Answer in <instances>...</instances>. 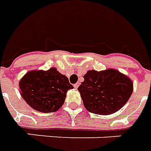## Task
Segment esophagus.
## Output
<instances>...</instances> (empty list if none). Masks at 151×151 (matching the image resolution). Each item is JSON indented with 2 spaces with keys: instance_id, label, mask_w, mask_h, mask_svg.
<instances>
[{
  "instance_id": "esophagus-1",
  "label": "esophagus",
  "mask_w": 151,
  "mask_h": 151,
  "mask_svg": "<svg viewBox=\"0 0 151 151\" xmlns=\"http://www.w3.org/2000/svg\"><path fill=\"white\" fill-rule=\"evenodd\" d=\"M78 86H79V83H75L74 85H73V87H74L75 88H78Z\"/></svg>"
}]
</instances>
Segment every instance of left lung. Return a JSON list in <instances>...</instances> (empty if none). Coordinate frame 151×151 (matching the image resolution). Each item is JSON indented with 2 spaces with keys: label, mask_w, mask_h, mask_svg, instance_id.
Instances as JSON below:
<instances>
[{
  "label": "left lung",
  "mask_w": 151,
  "mask_h": 151,
  "mask_svg": "<svg viewBox=\"0 0 151 151\" xmlns=\"http://www.w3.org/2000/svg\"><path fill=\"white\" fill-rule=\"evenodd\" d=\"M78 90L87 110L95 114L110 115L125 105L133 92L132 81L116 69L89 70Z\"/></svg>",
  "instance_id": "left-lung-1"
}]
</instances>
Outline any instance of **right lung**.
<instances>
[{
  "label": "right lung",
  "instance_id": "1",
  "mask_svg": "<svg viewBox=\"0 0 151 151\" xmlns=\"http://www.w3.org/2000/svg\"><path fill=\"white\" fill-rule=\"evenodd\" d=\"M19 86L21 97L27 104L44 113L58 111L64 103L68 90L73 88L67 77L55 68L28 72Z\"/></svg>",
  "mask_w": 151,
  "mask_h": 151
}]
</instances>
